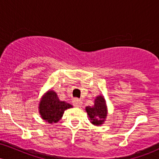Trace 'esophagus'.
Wrapping results in <instances>:
<instances>
[{
	"label": "esophagus",
	"instance_id": "1",
	"mask_svg": "<svg viewBox=\"0 0 159 159\" xmlns=\"http://www.w3.org/2000/svg\"><path fill=\"white\" fill-rule=\"evenodd\" d=\"M72 104L75 107H80L82 105V101L80 98H74L73 101H72Z\"/></svg>",
	"mask_w": 159,
	"mask_h": 159
}]
</instances>
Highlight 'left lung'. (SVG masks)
Instances as JSON below:
<instances>
[{
    "label": "left lung",
    "instance_id": "obj_1",
    "mask_svg": "<svg viewBox=\"0 0 159 159\" xmlns=\"http://www.w3.org/2000/svg\"><path fill=\"white\" fill-rule=\"evenodd\" d=\"M90 123L94 125H100L105 121L107 114L106 102L103 96H96L93 106H87L85 108Z\"/></svg>",
    "mask_w": 159,
    "mask_h": 159
}]
</instances>
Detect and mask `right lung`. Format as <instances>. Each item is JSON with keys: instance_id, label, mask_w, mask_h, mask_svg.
<instances>
[{"instance_id": "right-lung-1", "label": "right lung", "mask_w": 159, "mask_h": 159, "mask_svg": "<svg viewBox=\"0 0 159 159\" xmlns=\"http://www.w3.org/2000/svg\"><path fill=\"white\" fill-rule=\"evenodd\" d=\"M41 117L49 123H56L61 119L66 109L72 105L65 101H61L54 91L49 90L42 97L39 104Z\"/></svg>"}]
</instances>
